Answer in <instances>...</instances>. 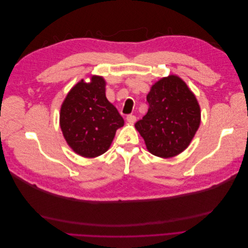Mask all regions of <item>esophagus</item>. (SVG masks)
<instances>
[{
	"instance_id": "esophagus-1",
	"label": "esophagus",
	"mask_w": 248,
	"mask_h": 248,
	"mask_svg": "<svg viewBox=\"0 0 248 248\" xmlns=\"http://www.w3.org/2000/svg\"><path fill=\"white\" fill-rule=\"evenodd\" d=\"M126 120H127V122H129V123H134L137 121V117L136 116H133V115H128L126 117Z\"/></svg>"
}]
</instances>
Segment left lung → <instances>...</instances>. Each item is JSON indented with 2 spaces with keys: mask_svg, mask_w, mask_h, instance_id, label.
Returning a JSON list of instances; mask_svg holds the SVG:
<instances>
[{
  "mask_svg": "<svg viewBox=\"0 0 248 248\" xmlns=\"http://www.w3.org/2000/svg\"><path fill=\"white\" fill-rule=\"evenodd\" d=\"M148 112L136 123L147 149L169 158L188 147L201 123L196 96L176 76L161 78L147 95Z\"/></svg>",
  "mask_w": 248,
  "mask_h": 248,
  "instance_id": "left-lung-1",
  "label": "left lung"
}]
</instances>
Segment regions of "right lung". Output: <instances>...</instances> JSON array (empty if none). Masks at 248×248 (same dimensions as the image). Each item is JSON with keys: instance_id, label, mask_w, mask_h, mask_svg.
Listing matches in <instances>:
<instances>
[{"instance_id": "add662e5", "label": "right lung", "mask_w": 248, "mask_h": 248, "mask_svg": "<svg viewBox=\"0 0 248 248\" xmlns=\"http://www.w3.org/2000/svg\"><path fill=\"white\" fill-rule=\"evenodd\" d=\"M60 125L73 151L93 158L108 151L124 120L107 99L106 81L93 77L90 82L81 79L66 96Z\"/></svg>"}]
</instances>
